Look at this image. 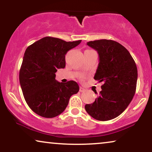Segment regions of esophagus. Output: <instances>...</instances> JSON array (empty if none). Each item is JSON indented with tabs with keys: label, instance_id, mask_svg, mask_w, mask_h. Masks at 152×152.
<instances>
[{
	"label": "esophagus",
	"instance_id": "34e87169",
	"mask_svg": "<svg viewBox=\"0 0 152 152\" xmlns=\"http://www.w3.org/2000/svg\"><path fill=\"white\" fill-rule=\"evenodd\" d=\"M85 91H86V89L83 88V87H80V92H84Z\"/></svg>",
	"mask_w": 152,
	"mask_h": 152
}]
</instances>
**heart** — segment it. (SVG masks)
Masks as SVG:
<instances>
[{
  "instance_id": "1",
  "label": "heart",
  "mask_w": 152,
  "mask_h": 152,
  "mask_svg": "<svg viewBox=\"0 0 152 152\" xmlns=\"http://www.w3.org/2000/svg\"><path fill=\"white\" fill-rule=\"evenodd\" d=\"M81 79H82H82H83V77H81Z\"/></svg>"
}]
</instances>
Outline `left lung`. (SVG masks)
Returning <instances> with one entry per match:
<instances>
[{"label":"left lung","mask_w":152,"mask_h":152,"mask_svg":"<svg viewBox=\"0 0 152 152\" xmlns=\"http://www.w3.org/2000/svg\"><path fill=\"white\" fill-rule=\"evenodd\" d=\"M87 45L99 54L94 79L104 84L95 101L85 105V109L95 120L107 121L120 115L132 102L136 90L137 66L129 52L115 41L100 39Z\"/></svg>","instance_id":"8db88e82"}]
</instances>
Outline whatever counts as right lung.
<instances>
[{
	"label": "right lung",
	"mask_w": 152,
	"mask_h": 152,
	"mask_svg": "<svg viewBox=\"0 0 152 152\" xmlns=\"http://www.w3.org/2000/svg\"><path fill=\"white\" fill-rule=\"evenodd\" d=\"M81 41L66 42L46 37L27 48L19 81L26 103L37 115L47 118L59 115L66 109L71 95L78 93L77 83L57 82L55 72L65 68L66 53Z\"/></svg>",
	"instance_id": "right-lung-1"
}]
</instances>
